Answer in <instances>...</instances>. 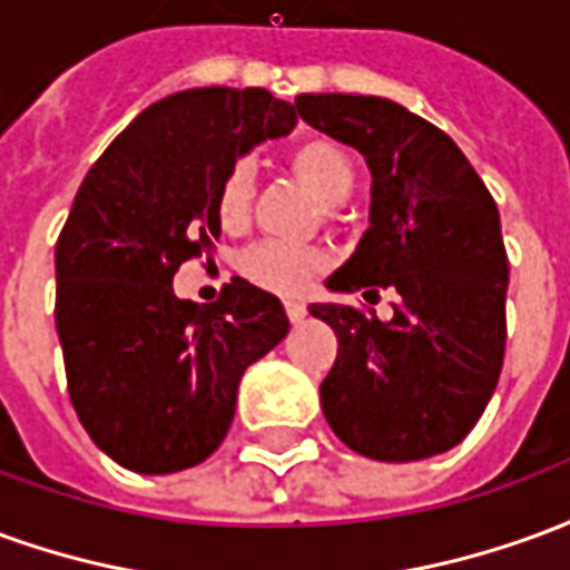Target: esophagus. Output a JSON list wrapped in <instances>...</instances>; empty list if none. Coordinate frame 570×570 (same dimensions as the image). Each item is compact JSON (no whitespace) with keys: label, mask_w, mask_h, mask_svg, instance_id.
Returning a JSON list of instances; mask_svg holds the SVG:
<instances>
[{"label":"esophagus","mask_w":570,"mask_h":570,"mask_svg":"<svg viewBox=\"0 0 570 570\" xmlns=\"http://www.w3.org/2000/svg\"><path fill=\"white\" fill-rule=\"evenodd\" d=\"M284 311H286V317H289V321H293V323L305 321V314H308V308H305L302 302H286Z\"/></svg>","instance_id":"34e87169"}]
</instances>
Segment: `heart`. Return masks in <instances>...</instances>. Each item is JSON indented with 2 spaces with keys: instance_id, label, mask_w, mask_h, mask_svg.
I'll list each match as a JSON object with an SVG mask.
<instances>
[{
  "instance_id": "1",
  "label": "heart",
  "mask_w": 570,
  "mask_h": 570,
  "mask_svg": "<svg viewBox=\"0 0 570 570\" xmlns=\"http://www.w3.org/2000/svg\"><path fill=\"white\" fill-rule=\"evenodd\" d=\"M289 167L326 207L345 204L357 183V170H354V161L345 146H338L335 140H323V137L298 142L289 155ZM249 210H253V167L249 161H235L225 170L219 188H216V219L228 232H237L249 219ZM237 265L253 284L284 293V296H296L326 268V256L314 247H289V244H277V240H259L244 249Z\"/></svg>"
}]
</instances>
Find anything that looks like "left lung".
Here are the masks:
<instances>
[{"label": "left lung", "instance_id": "1", "mask_svg": "<svg viewBox=\"0 0 570 570\" xmlns=\"http://www.w3.org/2000/svg\"><path fill=\"white\" fill-rule=\"evenodd\" d=\"M311 128L347 142L372 170V225L330 289L391 296L394 317L311 305L338 354L321 406L347 449L419 461L473 430L498 387L507 347V249L485 183L454 140L394 100L298 94Z\"/></svg>", "mask_w": 570, "mask_h": 570}]
</instances>
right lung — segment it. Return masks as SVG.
I'll list each match as a JSON object with an SVG mask.
<instances>
[{"mask_svg": "<svg viewBox=\"0 0 570 570\" xmlns=\"http://www.w3.org/2000/svg\"><path fill=\"white\" fill-rule=\"evenodd\" d=\"M296 121L265 88H195L140 112L85 176L57 237L55 317L72 409L116 464L176 473L210 458L240 375L289 330L281 298L244 277L195 305L174 274L219 237L225 170Z\"/></svg>", "mask_w": 570, "mask_h": 570, "instance_id": "obj_1", "label": "right lung"}]
</instances>
